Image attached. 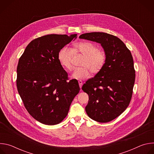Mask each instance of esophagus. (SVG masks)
Wrapping results in <instances>:
<instances>
[{
    "label": "esophagus",
    "mask_w": 154,
    "mask_h": 154,
    "mask_svg": "<svg viewBox=\"0 0 154 154\" xmlns=\"http://www.w3.org/2000/svg\"><path fill=\"white\" fill-rule=\"evenodd\" d=\"M79 86L80 88H82V85H83V82L82 80H79Z\"/></svg>",
    "instance_id": "1"
}]
</instances>
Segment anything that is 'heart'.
<instances>
[{"label": "heart", "instance_id": "b5f03b06", "mask_svg": "<svg viewBox=\"0 0 154 154\" xmlns=\"http://www.w3.org/2000/svg\"><path fill=\"white\" fill-rule=\"evenodd\" d=\"M80 53L84 56L80 65L76 68L72 74V78L82 80L88 77L90 72L93 74L99 73L105 64L106 57L104 52L99 51L97 48L90 42H79L75 43L72 51L64 47L61 49L58 54V60L61 66L66 70L72 69L71 59L73 54Z\"/></svg>", "mask_w": 154, "mask_h": 154}]
</instances>
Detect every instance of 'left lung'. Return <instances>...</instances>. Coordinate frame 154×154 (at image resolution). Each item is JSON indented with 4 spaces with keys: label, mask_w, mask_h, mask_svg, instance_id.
<instances>
[{
    "label": "left lung",
    "mask_w": 154,
    "mask_h": 154,
    "mask_svg": "<svg viewBox=\"0 0 154 154\" xmlns=\"http://www.w3.org/2000/svg\"><path fill=\"white\" fill-rule=\"evenodd\" d=\"M80 39L100 44L106 57L102 69L86 82L82 90L89 96L85 107L91 119L99 122L111 121L127 108L135 79L130 51L118 37L103 32L81 35Z\"/></svg>",
    "instance_id": "obj_1"
}]
</instances>
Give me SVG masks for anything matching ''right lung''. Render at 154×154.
<instances>
[{
	"label": "right lung",
	"instance_id": "right-lung-1",
	"mask_svg": "<svg viewBox=\"0 0 154 154\" xmlns=\"http://www.w3.org/2000/svg\"><path fill=\"white\" fill-rule=\"evenodd\" d=\"M77 35L51 34L36 38L19 60L18 93L29 114L42 124L61 122L80 90L77 80L68 81V74L58 60L60 50Z\"/></svg>",
	"mask_w": 154,
	"mask_h": 154
}]
</instances>
